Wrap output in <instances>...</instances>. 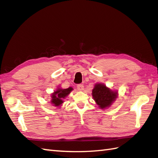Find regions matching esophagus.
I'll list each match as a JSON object with an SVG mask.
<instances>
[{
    "label": "esophagus",
    "instance_id": "esophagus-1",
    "mask_svg": "<svg viewBox=\"0 0 158 158\" xmlns=\"http://www.w3.org/2000/svg\"><path fill=\"white\" fill-rule=\"evenodd\" d=\"M77 88L79 90H83V88H84V86H83V84H78L77 85Z\"/></svg>",
    "mask_w": 158,
    "mask_h": 158
}]
</instances>
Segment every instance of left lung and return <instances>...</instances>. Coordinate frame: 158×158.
Here are the masks:
<instances>
[{
	"label": "left lung",
	"mask_w": 158,
	"mask_h": 158,
	"mask_svg": "<svg viewBox=\"0 0 158 158\" xmlns=\"http://www.w3.org/2000/svg\"><path fill=\"white\" fill-rule=\"evenodd\" d=\"M92 96L97 105L101 109L109 107L117 96V92H113L104 84H96L92 90Z\"/></svg>",
	"instance_id": "8db88e82"
}]
</instances>
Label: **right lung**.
Returning <instances> with one entry per match:
<instances>
[{"mask_svg": "<svg viewBox=\"0 0 158 158\" xmlns=\"http://www.w3.org/2000/svg\"><path fill=\"white\" fill-rule=\"evenodd\" d=\"M72 90L73 88L70 87L67 89L58 88L57 91L52 95V103L53 104L54 106H60L63 102V99L68 96Z\"/></svg>", "mask_w": 158, "mask_h": 158, "instance_id": "right-lung-1", "label": "right lung"}]
</instances>
